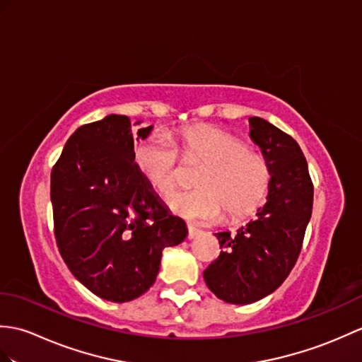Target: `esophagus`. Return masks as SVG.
Returning a JSON list of instances; mask_svg holds the SVG:
<instances>
[{"mask_svg":"<svg viewBox=\"0 0 362 362\" xmlns=\"http://www.w3.org/2000/svg\"><path fill=\"white\" fill-rule=\"evenodd\" d=\"M199 234H202V230L194 228V226H188V239H194Z\"/></svg>","mask_w":362,"mask_h":362,"instance_id":"esophagus-1","label":"esophagus"}]
</instances>
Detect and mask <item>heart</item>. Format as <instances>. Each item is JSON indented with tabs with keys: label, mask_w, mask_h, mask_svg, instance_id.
<instances>
[{
	"label": "heart",
	"mask_w": 362,
	"mask_h": 362,
	"mask_svg": "<svg viewBox=\"0 0 362 362\" xmlns=\"http://www.w3.org/2000/svg\"><path fill=\"white\" fill-rule=\"evenodd\" d=\"M177 146L183 163L202 165L196 191L177 192L168 200L175 214L196 223L216 222L253 213L270 185L265 158L248 151L245 143L217 128H191L180 132ZM141 177L160 196L177 188L179 160L174 143L162 132L143 140L134 153Z\"/></svg>",
	"instance_id": "obj_1"
}]
</instances>
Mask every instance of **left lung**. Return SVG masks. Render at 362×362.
Instances as JSON below:
<instances>
[{
    "mask_svg": "<svg viewBox=\"0 0 362 362\" xmlns=\"http://www.w3.org/2000/svg\"><path fill=\"white\" fill-rule=\"evenodd\" d=\"M248 122L250 139L270 168L267 202L236 233L214 234L222 251L204 272L208 288L238 305L268 296L287 279L313 208V183L296 140L260 117Z\"/></svg>",
    "mask_w": 362,
    "mask_h": 362,
    "instance_id": "left-lung-1",
    "label": "left lung"
}]
</instances>
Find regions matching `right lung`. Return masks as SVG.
<instances>
[{
    "instance_id": "add662e5",
    "label": "right lung",
    "mask_w": 362,
    "mask_h": 362,
    "mask_svg": "<svg viewBox=\"0 0 362 362\" xmlns=\"http://www.w3.org/2000/svg\"><path fill=\"white\" fill-rule=\"evenodd\" d=\"M136 124H140L137 122ZM126 115L83 124L66 141L50 174L58 250L71 273L98 298L129 302L156 282L162 251L179 245L187 223L173 216L134 162Z\"/></svg>"
}]
</instances>
